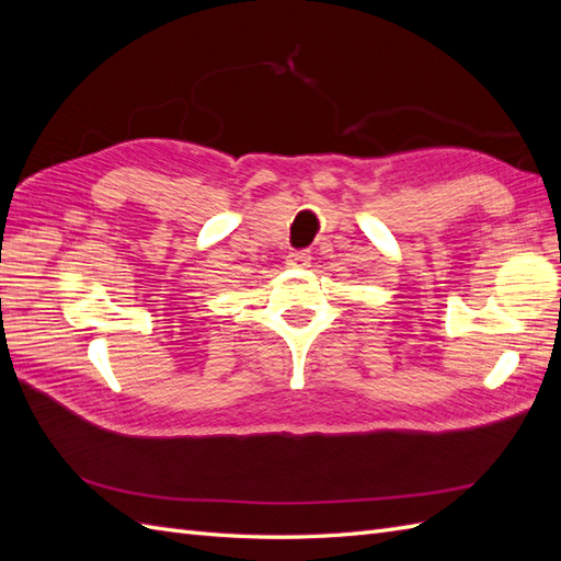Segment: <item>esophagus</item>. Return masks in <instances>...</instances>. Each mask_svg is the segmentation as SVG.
Returning <instances> with one entry per match:
<instances>
[{"mask_svg": "<svg viewBox=\"0 0 561 561\" xmlns=\"http://www.w3.org/2000/svg\"><path fill=\"white\" fill-rule=\"evenodd\" d=\"M287 266H290V268H307V266H311V254L307 250L290 252V254H287Z\"/></svg>", "mask_w": 561, "mask_h": 561, "instance_id": "1", "label": "esophagus"}]
</instances>
